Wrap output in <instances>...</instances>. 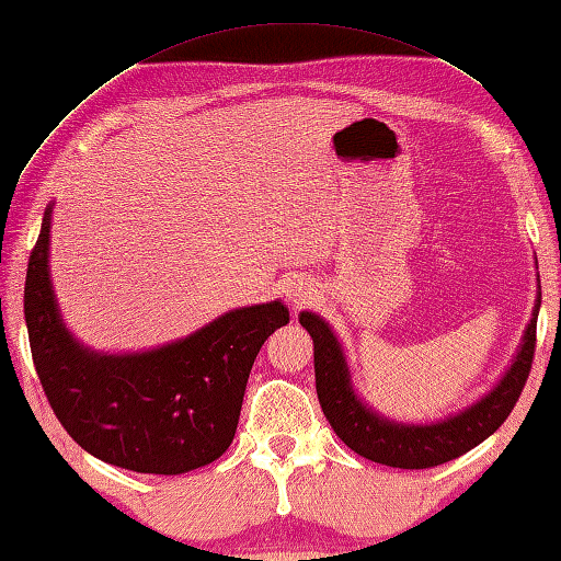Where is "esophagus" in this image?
Segmentation results:
<instances>
[{
  "label": "esophagus",
  "mask_w": 561,
  "mask_h": 561,
  "mask_svg": "<svg viewBox=\"0 0 561 561\" xmlns=\"http://www.w3.org/2000/svg\"><path fill=\"white\" fill-rule=\"evenodd\" d=\"M284 294H287V299L294 308H304L308 304L316 301L318 289L313 282H308L304 277H294L287 282V287H284Z\"/></svg>",
  "instance_id": "1"
}]
</instances>
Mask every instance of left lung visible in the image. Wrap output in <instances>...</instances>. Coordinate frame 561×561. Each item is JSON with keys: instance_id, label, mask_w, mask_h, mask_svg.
<instances>
[{"instance_id": "obj_1", "label": "left lung", "mask_w": 561, "mask_h": 561, "mask_svg": "<svg viewBox=\"0 0 561 561\" xmlns=\"http://www.w3.org/2000/svg\"><path fill=\"white\" fill-rule=\"evenodd\" d=\"M540 313V277L535 296L530 323L523 330L516 356L511 366L486 390L480 400L468 408L440 416L436 422H398L374 410L354 388L352 371L342 342L325 318L301 311L299 323L313 337L316 390L320 408L344 444L362 458L402 470H424L462 456L470 448L490 438L514 410L526 386L533 354H535V325Z\"/></svg>"}]
</instances>
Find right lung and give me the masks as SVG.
Instances as JSON below:
<instances>
[{
    "label": "right lung",
    "mask_w": 561,
    "mask_h": 561,
    "mask_svg": "<svg viewBox=\"0 0 561 561\" xmlns=\"http://www.w3.org/2000/svg\"><path fill=\"white\" fill-rule=\"evenodd\" d=\"M45 207L23 316L35 371L67 434L93 458L147 474H183L224 456L236 436L250 368L289 323L279 299L233 308L187 337L141 352H99L71 335L50 277Z\"/></svg>",
    "instance_id": "1"
}]
</instances>
